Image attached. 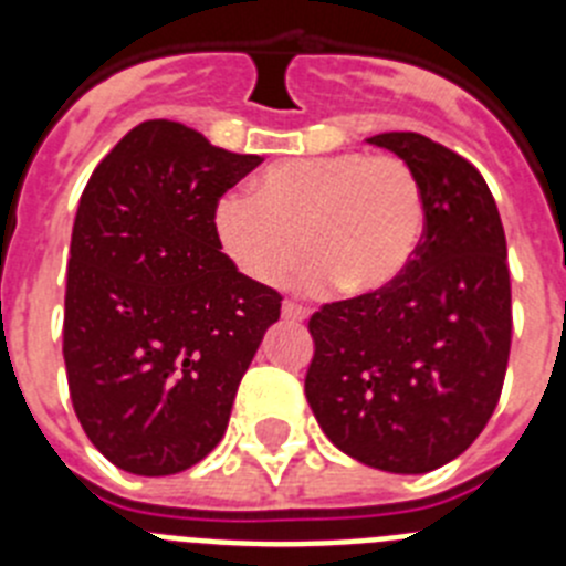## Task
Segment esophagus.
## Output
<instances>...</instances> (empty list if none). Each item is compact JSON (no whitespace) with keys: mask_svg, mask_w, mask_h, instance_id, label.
Returning a JSON list of instances; mask_svg holds the SVG:
<instances>
[{"mask_svg":"<svg viewBox=\"0 0 566 566\" xmlns=\"http://www.w3.org/2000/svg\"><path fill=\"white\" fill-rule=\"evenodd\" d=\"M283 317H286V319H306L308 308L303 306V303H297V300H286V303H283Z\"/></svg>","mask_w":566,"mask_h":566,"instance_id":"34e87169","label":"esophagus"}]
</instances>
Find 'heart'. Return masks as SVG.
<instances>
[{
	"label": "heart",
	"mask_w": 566,
	"mask_h": 566,
	"mask_svg": "<svg viewBox=\"0 0 566 566\" xmlns=\"http://www.w3.org/2000/svg\"><path fill=\"white\" fill-rule=\"evenodd\" d=\"M424 201L402 158L332 153L283 158L252 181L249 198L227 195L214 209V238L258 283H280L312 254L300 283L374 294L408 269L422 240Z\"/></svg>",
	"instance_id": "obj_1"
}]
</instances>
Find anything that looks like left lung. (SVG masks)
Returning <instances> with one entry per match:
<instances>
[{"label":"left lung","instance_id":"obj_1","mask_svg":"<svg viewBox=\"0 0 566 566\" xmlns=\"http://www.w3.org/2000/svg\"><path fill=\"white\" fill-rule=\"evenodd\" d=\"M368 144L417 175L422 240L391 286L312 314L306 399L352 459L428 473L468 451L496 411L513 334L507 243L482 172L462 155L419 133Z\"/></svg>","mask_w":566,"mask_h":566}]
</instances>
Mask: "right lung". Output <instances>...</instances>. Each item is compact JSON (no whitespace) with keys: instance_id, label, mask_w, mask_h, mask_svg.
Here are the masks:
<instances>
[{"instance_id":"add662e5","label":"right lung","mask_w":566,"mask_h":566,"mask_svg":"<svg viewBox=\"0 0 566 566\" xmlns=\"http://www.w3.org/2000/svg\"><path fill=\"white\" fill-rule=\"evenodd\" d=\"M260 155L155 118L93 169L70 238L64 365L84 433L115 468L169 476L227 433L238 385L280 317L240 274L214 209Z\"/></svg>"}]
</instances>
